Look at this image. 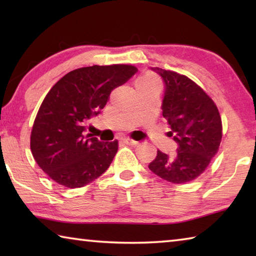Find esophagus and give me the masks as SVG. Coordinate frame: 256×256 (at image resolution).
<instances>
[{"instance_id": "esophagus-1", "label": "esophagus", "mask_w": 256, "mask_h": 256, "mask_svg": "<svg viewBox=\"0 0 256 256\" xmlns=\"http://www.w3.org/2000/svg\"><path fill=\"white\" fill-rule=\"evenodd\" d=\"M123 142H124V144H130V146H136L138 144V141H134V140H132V138H123Z\"/></svg>"}]
</instances>
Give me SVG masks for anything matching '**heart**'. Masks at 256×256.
<instances>
[{
  "mask_svg": "<svg viewBox=\"0 0 256 256\" xmlns=\"http://www.w3.org/2000/svg\"><path fill=\"white\" fill-rule=\"evenodd\" d=\"M158 79L154 74H146L138 80L136 86H146V88H158Z\"/></svg>",
  "mask_w": 256,
  "mask_h": 256,
  "instance_id": "1",
  "label": "heart"
}]
</instances>
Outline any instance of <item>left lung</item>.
<instances>
[{
	"instance_id": "8db88e82",
	"label": "left lung",
	"mask_w": 256,
	"mask_h": 256,
	"mask_svg": "<svg viewBox=\"0 0 256 256\" xmlns=\"http://www.w3.org/2000/svg\"><path fill=\"white\" fill-rule=\"evenodd\" d=\"M162 78V116L177 146L172 156L157 151L149 170L162 180L184 184L200 176L219 150L222 124L214 100L201 86L180 73L152 68Z\"/></svg>"
}]
</instances>
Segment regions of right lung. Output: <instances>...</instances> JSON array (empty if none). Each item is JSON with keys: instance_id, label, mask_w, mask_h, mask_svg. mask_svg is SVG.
<instances>
[{"instance_id": "1", "label": "right lung", "mask_w": 256, "mask_h": 256, "mask_svg": "<svg viewBox=\"0 0 256 256\" xmlns=\"http://www.w3.org/2000/svg\"><path fill=\"white\" fill-rule=\"evenodd\" d=\"M136 71L126 64L80 68L52 86L34 118L30 149L38 166L56 183L82 188L107 170L118 142L84 136V124Z\"/></svg>"}]
</instances>
